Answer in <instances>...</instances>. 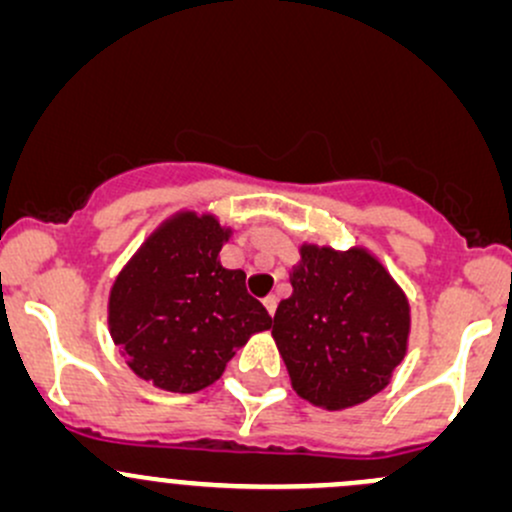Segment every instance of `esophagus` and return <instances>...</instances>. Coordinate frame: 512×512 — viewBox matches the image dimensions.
Listing matches in <instances>:
<instances>
[{"label":"esophagus","mask_w":512,"mask_h":512,"mask_svg":"<svg viewBox=\"0 0 512 512\" xmlns=\"http://www.w3.org/2000/svg\"><path fill=\"white\" fill-rule=\"evenodd\" d=\"M277 296H267L265 299V308H267V313L269 316H274V313H277Z\"/></svg>","instance_id":"1"}]
</instances>
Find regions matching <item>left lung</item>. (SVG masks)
<instances>
[{
  "mask_svg": "<svg viewBox=\"0 0 512 512\" xmlns=\"http://www.w3.org/2000/svg\"><path fill=\"white\" fill-rule=\"evenodd\" d=\"M291 286L272 335L294 391L342 411L386 389L411 333V306L386 267L362 247L301 245Z\"/></svg>",
  "mask_w": 512,
  "mask_h": 512,
  "instance_id": "8db88e82",
  "label": "left lung"
}]
</instances>
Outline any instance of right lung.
I'll return each mask as SVG.
<instances>
[{"instance_id":"1","label":"right lung","mask_w":512,"mask_h":512,"mask_svg":"<svg viewBox=\"0 0 512 512\" xmlns=\"http://www.w3.org/2000/svg\"><path fill=\"white\" fill-rule=\"evenodd\" d=\"M228 238L211 213H174L111 286V338L157 389H206L250 335L272 328L267 308L247 294L243 269L218 260Z\"/></svg>"}]
</instances>
